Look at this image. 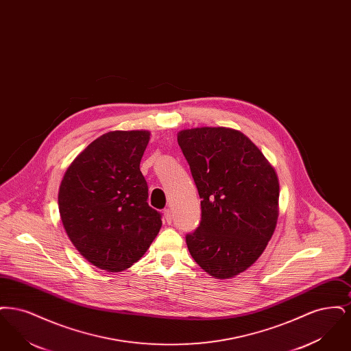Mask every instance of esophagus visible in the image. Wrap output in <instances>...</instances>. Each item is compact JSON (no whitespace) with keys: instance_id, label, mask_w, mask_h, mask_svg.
<instances>
[{"instance_id":"34e87169","label":"esophagus","mask_w":351,"mask_h":351,"mask_svg":"<svg viewBox=\"0 0 351 351\" xmlns=\"http://www.w3.org/2000/svg\"><path fill=\"white\" fill-rule=\"evenodd\" d=\"M163 216H165V219L167 221V223L172 222V212H171V209H165Z\"/></svg>"}]
</instances>
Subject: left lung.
<instances>
[{"label":"left lung","mask_w":351,"mask_h":351,"mask_svg":"<svg viewBox=\"0 0 351 351\" xmlns=\"http://www.w3.org/2000/svg\"><path fill=\"white\" fill-rule=\"evenodd\" d=\"M201 199V222L185 241L216 279L246 271L266 249L279 216V180L262 151L239 130L195 128L178 133Z\"/></svg>","instance_id":"left-lung-1"}]
</instances>
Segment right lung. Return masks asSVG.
Segmentation results:
<instances>
[{
    "label": "right lung",
    "mask_w": 351,
    "mask_h": 351,
    "mask_svg": "<svg viewBox=\"0 0 351 351\" xmlns=\"http://www.w3.org/2000/svg\"><path fill=\"white\" fill-rule=\"evenodd\" d=\"M150 132H109L67 168L59 188V213L71 242L93 266L132 267L162 228L139 169Z\"/></svg>",
    "instance_id": "right-lung-1"
}]
</instances>
